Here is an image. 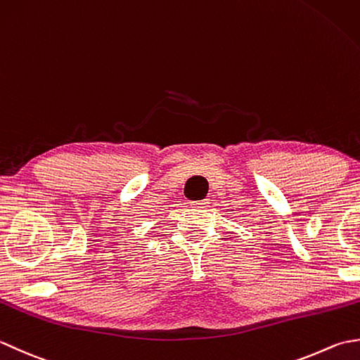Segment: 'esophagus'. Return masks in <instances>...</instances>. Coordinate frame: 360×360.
I'll use <instances>...</instances> for the list:
<instances>
[{"mask_svg":"<svg viewBox=\"0 0 360 360\" xmlns=\"http://www.w3.org/2000/svg\"><path fill=\"white\" fill-rule=\"evenodd\" d=\"M193 209H205V207H210V201L209 200H202V201H196L192 204Z\"/></svg>","mask_w":360,"mask_h":360,"instance_id":"obj_1","label":"esophagus"}]
</instances>
